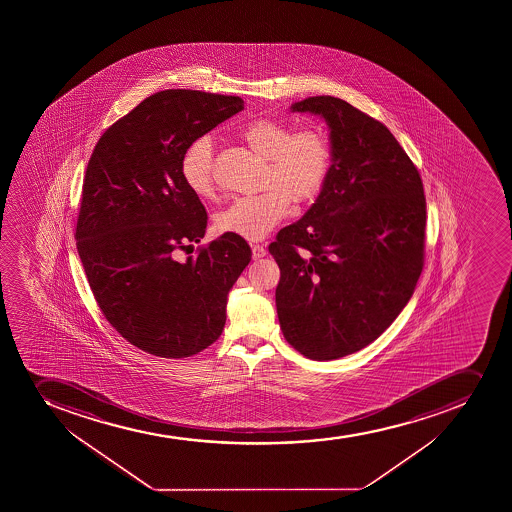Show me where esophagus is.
<instances>
[{
    "instance_id": "1",
    "label": "esophagus",
    "mask_w": 512,
    "mask_h": 512,
    "mask_svg": "<svg viewBox=\"0 0 512 512\" xmlns=\"http://www.w3.org/2000/svg\"><path fill=\"white\" fill-rule=\"evenodd\" d=\"M265 255H267V250H265L264 245H252L253 260L264 259Z\"/></svg>"
}]
</instances>
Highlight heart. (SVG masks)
I'll use <instances>...</instances> for the list:
<instances>
[{
  "instance_id": "heart-1",
  "label": "heart",
  "mask_w": 512,
  "mask_h": 512,
  "mask_svg": "<svg viewBox=\"0 0 512 512\" xmlns=\"http://www.w3.org/2000/svg\"><path fill=\"white\" fill-rule=\"evenodd\" d=\"M248 148L265 158L264 192L238 198L217 213L215 225L222 233L245 240L267 237L287 215L290 198L295 203L310 202L319 195L329 177L332 148L322 128L307 127L292 132L287 123L260 118L240 132ZM180 175L195 197H215L213 145L200 137L188 145L180 160Z\"/></svg>"
}]
</instances>
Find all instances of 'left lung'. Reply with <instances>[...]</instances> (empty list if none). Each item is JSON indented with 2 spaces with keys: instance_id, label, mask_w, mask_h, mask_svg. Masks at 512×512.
I'll return each instance as SVG.
<instances>
[{
  "instance_id": "obj_1",
  "label": "left lung",
  "mask_w": 512,
  "mask_h": 512,
  "mask_svg": "<svg viewBox=\"0 0 512 512\" xmlns=\"http://www.w3.org/2000/svg\"><path fill=\"white\" fill-rule=\"evenodd\" d=\"M290 110L324 118L332 165L314 205L269 245L280 329L307 359H340L372 344L414 294L424 187L389 128L350 103L309 97Z\"/></svg>"
}]
</instances>
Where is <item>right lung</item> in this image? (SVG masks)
I'll return each mask as SVG.
<instances>
[{
    "mask_svg": "<svg viewBox=\"0 0 512 512\" xmlns=\"http://www.w3.org/2000/svg\"><path fill=\"white\" fill-rule=\"evenodd\" d=\"M243 100L197 90L145 98L98 140L83 180L76 248L103 315L148 354L182 359L222 335L228 292L252 259L230 233L177 260L207 230V212L180 175L190 143Z\"/></svg>",
    "mask_w": 512,
    "mask_h": 512,
    "instance_id": "1",
    "label": "right lung"
}]
</instances>
